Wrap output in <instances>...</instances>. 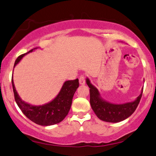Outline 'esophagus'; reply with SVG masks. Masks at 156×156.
I'll return each mask as SVG.
<instances>
[{"label":"esophagus","instance_id":"esophagus-1","mask_svg":"<svg viewBox=\"0 0 156 156\" xmlns=\"http://www.w3.org/2000/svg\"><path fill=\"white\" fill-rule=\"evenodd\" d=\"M79 82H80V84H82V85L85 84V77L84 75L80 76V79H79Z\"/></svg>","mask_w":156,"mask_h":156}]
</instances>
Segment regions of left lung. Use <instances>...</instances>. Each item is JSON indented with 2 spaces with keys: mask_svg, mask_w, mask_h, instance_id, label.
<instances>
[{
  "mask_svg": "<svg viewBox=\"0 0 156 156\" xmlns=\"http://www.w3.org/2000/svg\"><path fill=\"white\" fill-rule=\"evenodd\" d=\"M86 82L90 87V101L92 109L98 118L105 122H119L129 118L136 110L142 97L143 88L140 95L133 102L124 104H113L101 97L99 90L90 82L89 78L86 79Z\"/></svg>",
  "mask_w": 156,
  "mask_h": 156,
  "instance_id": "1",
  "label": "left lung"
}]
</instances>
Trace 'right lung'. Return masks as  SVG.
I'll return each instance as SVG.
<instances>
[{
	"label": "right lung",
	"mask_w": 156,
	"mask_h": 156,
	"mask_svg": "<svg viewBox=\"0 0 156 156\" xmlns=\"http://www.w3.org/2000/svg\"><path fill=\"white\" fill-rule=\"evenodd\" d=\"M38 48H34L27 53L22 54L16 58L14 67L19 63L22 58L27 54ZM12 86L16 102L22 112L32 122L42 126H49L62 122L68 115L72 106V99L76 89L79 87V80L66 81L58 94L49 102L42 105H33L22 100L16 90L12 76Z\"/></svg>",
	"instance_id": "add662e5"
}]
</instances>
